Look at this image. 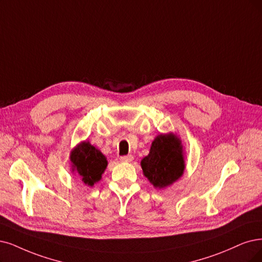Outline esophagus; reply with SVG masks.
Instances as JSON below:
<instances>
[{
  "label": "esophagus",
  "mask_w": 262,
  "mask_h": 262,
  "mask_svg": "<svg viewBox=\"0 0 262 262\" xmlns=\"http://www.w3.org/2000/svg\"><path fill=\"white\" fill-rule=\"evenodd\" d=\"M120 160L122 161V162H126V163H129V162H132L133 160H134V157L133 156H123V157H121L120 158Z\"/></svg>",
  "instance_id": "obj_1"
}]
</instances>
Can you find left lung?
<instances>
[{
    "label": "left lung",
    "instance_id": "8db88e82",
    "mask_svg": "<svg viewBox=\"0 0 262 262\" xmlns=\"http://www.w3.org/2000/svg\"><path fill=\"white\" fill-rule=\"evenodd\" d=\"M141 167L156 188L171 185L185 169L180 140L172 134L160 135L152 142L150 153L141 161Z\"/></svg>",
    "mask_w": 262,
    "mask_h": 262
}]
</instances>
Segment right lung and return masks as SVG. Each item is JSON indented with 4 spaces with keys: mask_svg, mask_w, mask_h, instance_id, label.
Returning <instances> with one entry per match:
<instances>
[{
    "mask_svg": "<svg viewBox=\"0 0 262 262\" xmlns=\"http://www.w3.org/2000/svg\"><path fill=\"white\" fill-rule=\"evenodd\" d=\"M70 160L73 170H76L85 185L94 186L101 179V175L106 167V159L90 142H82L72 152Z\"/></svg>",
    "mask_w": 262,
    "mask_h": 262,
    "instance_id": "obj_1",
    "label": "right lung"
}]
</instances>
